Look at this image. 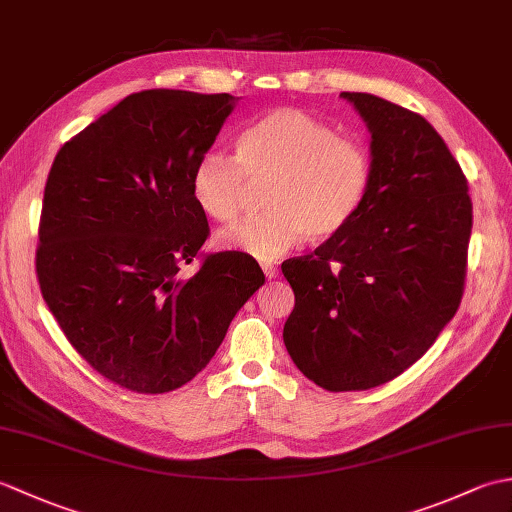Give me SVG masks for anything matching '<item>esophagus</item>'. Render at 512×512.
I'll return each instance as SVG.
<instances>
[{
	"mask_svg": "<svg viewBox=\"0 0 512 512\" xmlns=\"http://www.w3.org/2000/svg\"><path fill=\"white\" fill-rule=\"evenodd\" d=\"M262 270H264V275L268 279H275L277 277V266L275 264H262Z\"/></svg>",
	"mask_w": 512,
	"mask_h": 512,
	"instance_id": "34e87169",
	"label": "esophagus"
}]
</instances>
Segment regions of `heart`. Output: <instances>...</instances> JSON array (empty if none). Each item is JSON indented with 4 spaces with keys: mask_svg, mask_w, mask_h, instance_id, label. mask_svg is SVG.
<instances>
[{
    "mask_svg": "<svg viewBox=\"0 0 512 512\" xmlns=\"http://www.w3.org/2000/svg\"><path fill=\"white\" fill-rule=\"evenodd\" d=\"M253 182H268V211L217 233L215 244L273 262L301 242L332 237L350 224L367 198L372 160L321 118L297 107L257 118L237 136V158L206 151L191 173V195L217 222L244 211Z\"/></svg>",
    "mask_w": 512,
    "mask_h": 512,
    "instance_id": "heart-1",
    "label": "heart"
}]
</instances>
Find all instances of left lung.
I'll use <instances>...</instances> for the list:
<instances>
[{
    "label": "left lung",
    "mask_w": 512,
    "mask_h": 512,
    "mask_svg": "<svg viewBox=\"0 0 512 512\" xmlns=\"http://www.w3.org/2000/svg\"><path fill=\"white\" fill-rule=\"evenodd\" d=\"M372 132V180L354 220L281 273L295 292L284 343L328 391L389 383L460 308L473 204L458 160L416 112L341 92Z\"/></svg>",
    "instance_id": "left-lung-1"
}]
</instances>
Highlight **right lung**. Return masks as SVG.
<instances>
[{"label":"right lung","mask_w":512,"mask_h":512,"mask_svg":"<svg viewBox=\"0 0 512 512\" xmlns=\"http://www.w3.org/2000/svg\"><path fill=\"white\" fill-rule=\"evenodd\" d=\"M235 101L129 94L72 136L48 173L35 257L43 301L94 372L136 394H167L200 374L264 284L246 253H200L209 222L191 173ZM193 258L199 273L182 280Z\"/></svg>","instance_id":"1"}]
</instances>
